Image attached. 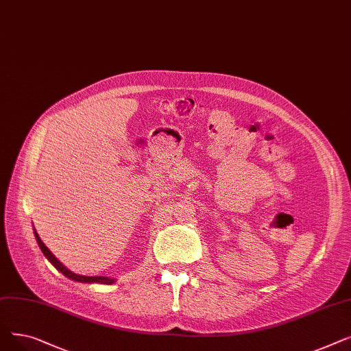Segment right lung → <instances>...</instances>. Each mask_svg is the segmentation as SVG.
I'll return each instance as SVG.
<instances>
[{"label":"right lung","mask_w":351,"mask_h":351,"mask_svg":"<svg viewBox=\"0 0 351 351\" xmlns=\"http://www.w3.org/2000/svg\"><path fill=\"white\" fill-rule=\"evenodd\" d=\"M34 234H35V237H36V243H38V246H40V249L43 250L44 256L52 263V266H53L55 269H57V270H60L64 276H66V278H69L71 280H75V282H80V283H101V285H112V283L115 282V279H112V278H104V276H81V274H77V273H73V271L68 270V269L57 259V257H55V256L51 253V250L44 245V242L41 241V237L38 236V233L35 232V229H34Z\"/></svg>","instance_id":"obj_1"}]
</instances>
